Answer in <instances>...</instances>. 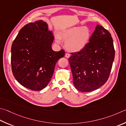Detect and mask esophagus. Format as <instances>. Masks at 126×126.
Returning <instances> with one entry per match:
<instances>
[{"label":"esophagus","instance_id":"34e87169","mask_svg":"<svg viewBox=\"0 0 126 126\" xmlns=\"http://www.w3.org/2000/svg\"><path fill=\"white\" fill-rule=\"evenodd\" d=\"M70 54H69V53H65V57H66V58H69L70 57Z\"/></svg>","mask_w":126,"mask_h":126}]
</instances>
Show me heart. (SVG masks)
Wrapping results in <instances>:
<instances>
[{
	"label": "heart",
	"instance_id": "1",
	"mask_svg": "<svg viewBox=\"0 0 126 126\" xmlns=\"http://www.w3.org/2000/svg\"><path fill=\"white\" fill-rule=\"evenodd\" d=\"M61 37L65 41V47L68 51L72 52H79L86 47L90 40L91 33L87 27L75 26L63 31ZM57 42L59 38L57 37Z\"/></svg>",
	"mask_w": 126,
	"mask_h": 126
}]
</instances>
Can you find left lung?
<instances>
[{
  "label": "left lung",
  "mask_w": 126,
  "mask_h": 126,
  "mask_svg": "<svg viewBox=\"0 0 126 126\" xmlns=\"http://www.w3.org/2000/svg\"><path fill=\"white\" fill-rule=\"evenodd\" d=\"M71 54L68 60L75 88L90 92L100 88L109 79L115 58L111 33L97 25L86 47Z\"/></svg>",
  "instance_id": "1"
}]
</instances>
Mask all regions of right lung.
Here are the masks:
<instances>
[{"label": "right lung", "instance_id": "add662e5", "mask_svg": "<svg viewBox=\"0 0 126 126\" xmlns=\"http://www.w3.org/2000/svg\"><path fill=\"white\" fill-rule=\"evenodd\" d=\"M54 36L42 20L27 24L20 30L11 46L13 74L21 85L33 91L47 86L56 64L65 54L52 49Z\"/></svg>", "mask_w": 126, "mask_h": 126}]
</instances>
